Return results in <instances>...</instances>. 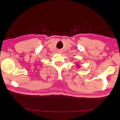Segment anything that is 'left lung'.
<instances>
[{
	"mask_svg": "<svg viewBox=\"0 0 120 120\" xmlns=\"http://www.w3.org/2000/svg\"><path fill=\"white\" fill-rule=\"evenodd\" d=\"M76 65H77V68H79L80 67V65H78V64H76Z\"/></svg>",
	"mask_w": 120,
	"mask_h": 120,
	"instance_id": "8db88e82",
	"label": "left lung"
}]
</instances>
